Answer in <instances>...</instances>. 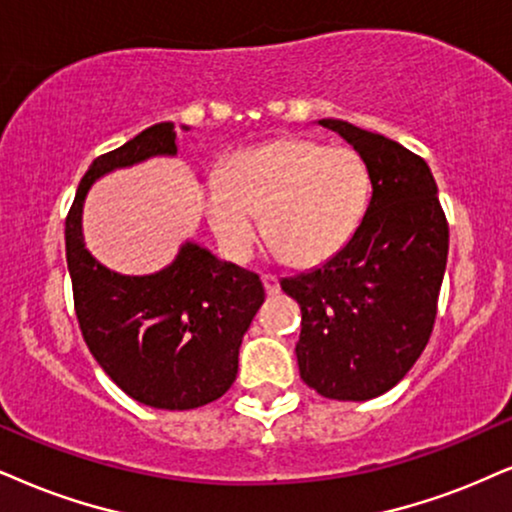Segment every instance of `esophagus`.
I'll return each instance as SVG.
<instances>
[{
  "label": "esophagus",
  "instance_id": "esophagus-1",
  "mask_svg": "<svg viewBox=\"0 0 512 512\" xmlns=\"http://www.w3.org/2000/svg\"><path fill=\"white\" fill-rule=\"evenodd\" d=\"M261 280H263V287H266V292H268L270 296H273V294H277V292H280V280H277V277H275V275H270V273H266V275H263V277H261Z\"/></svg>",
  "mask_w": 512,
  "mask_h": 512
}]
</instances>
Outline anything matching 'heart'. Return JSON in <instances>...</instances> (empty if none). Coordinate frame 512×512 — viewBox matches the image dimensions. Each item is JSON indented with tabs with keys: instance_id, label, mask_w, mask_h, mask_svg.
Wrapping results in <instances>:
<instances>
[{
	"instance_id": "1",
	"label": "heart",
	"mask_w": 512,
	"mask_h": 512,
	"mask_svg": "<svg viewBox=\"0 0 512 512\" xmlns=\"http://www.w3.org/2000/svg\"><path fill=\"white\" fill-rule=\"evenodd\" d=\"M370 166L349 144L282 137L239 151L204 187V211L227 256L249 258L263 232L294 266L327 261L349 244L370 204Z\"/></svg>"
}]
</instances>
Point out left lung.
Listing matches in <instances>:
<instances>
[{
	"instance_id": "8db88e82",
	"label": "left lung",
	"mask_w": 512,
	"mask_h": 512,
	"mask_svg": "<svg viewBox=\"0 0 512 512\" xmlns=\"http://www.w3.org/2000/svg\"><path fill=\"white\" fill-rule=\"evenodd\" d=\"M320 125L365 156L372 199L344 249L280 287L301 308V380L325 399L368 401L399 384L430 342L449 223L425 159L337 118Z\"/></svg>"
}]
</instances>
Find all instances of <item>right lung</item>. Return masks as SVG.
<instances>
[{
  "label": "right lung",
  "mask_w": 512,
  "mask_h": 512,
  "mask_svg": "<svg viewBox=\"0 0 512 512\" xmlns=\"http://www.w3.org/2000/svg\"><path fill=\"white\" fill-rule=\"evenodd\" d=\"M178 154V128L156 123L97 156L66 216V261L82 339L106 375L144 406L189 410L220 399L237 377L239 346L263 304L256 273L187 242L154 275H118L82 242V201L92 182L149 156Z\"/></svg>",
  "instance_id": "add662e5"
}]
</instances>
